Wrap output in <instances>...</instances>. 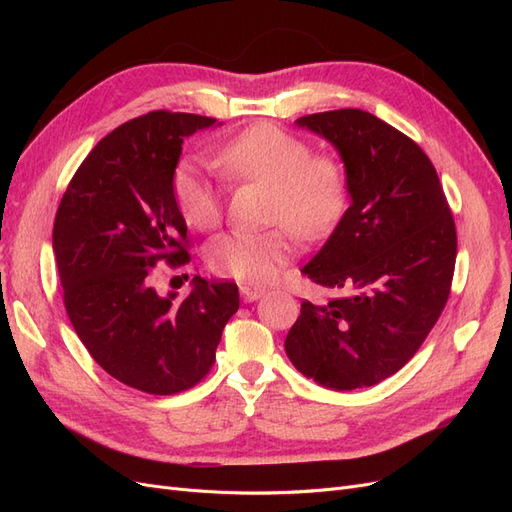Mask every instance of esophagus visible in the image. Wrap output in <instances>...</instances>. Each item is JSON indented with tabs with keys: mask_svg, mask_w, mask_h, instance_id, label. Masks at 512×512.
<instances>
[{
	"mask_svg": "<svg viewBox=\"0 0 512 512\" xmlns=\"http://www.w3.org/2000/svg\"><path fill=\"white\" fill-rule=\"evenodd\" d=\"M265 288H258V286H241V297L245 303L250 301H258L260 297H265Z\"/></svg>",
	"mask_w": 512,
	"mask_h": 512,
	"instance_id": "esophagus-1",
	"label": "esophagus"
}]
</instances>
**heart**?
Instances as JSON below:
<instances>
[{
  "mask_svg": "<svg viewBox=\"0 0 512 512\" xmlns=\"http://www.w3.org/2000/svg\"><path fill=\"white\" fill-rule=\"evenodd\" d=\"M226 175L269 188V220L282 226L265 232H228L213 239L207 267L241 282H267L297 252L294 232L307 241L327 237L346 213L350 181L346 162L331 151H312L303 136L275 123H254L218 151ZM183 222L211 230L222 222V192L203 166L181 162L173 181Z\"/></svg>",
  "mask_w": 512,
  "mask_h": 512,
  "instance_id": "b5f03b06",
  "label": "heart"
}]
</instances>
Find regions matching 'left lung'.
<instances>
[{
	"mask_svg": "<svg viewBox=\"0 0 512 512\" xmlns=\"http://www.w3.org/2000/svg\"><path fill=\"white\" fill-rule=\"evenodd\" d=\"M348 166L344 218L301 269L329 303H301L286 354L335 391L374 386L404 367L438 322L457 258V228L427 153L361 108L301 117Z\"/></svg>",
	"mask_w": 512,
	"mask_h": 512,
	"instance_id": "1",
	"label": "left lung"
}]
</instances>
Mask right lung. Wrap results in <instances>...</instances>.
I'll list each match as a JSON object with an SVG mask.
<instances>
[{
  "instance_id": "obj_1",
  "label": "right lung",
  "mask_w": 512,
  "mask_h": 512,
  "mask_svg": "<svg viewBox=\"0 0 512 512\" xmlns=\"http://www.w3.org/2000/svg\"><path fill=\"white\" fill-rule=\"evenodd\" d=\"M213 123L173 111L121 123L89 151L55 215L53 252L76 335L106 374L151 395H175L203 380L239 309L232 282L194 277L179 303L151 286L158 262H190L188 226L170 181L183 138Z\"/></svg>"
}]
</instances>
